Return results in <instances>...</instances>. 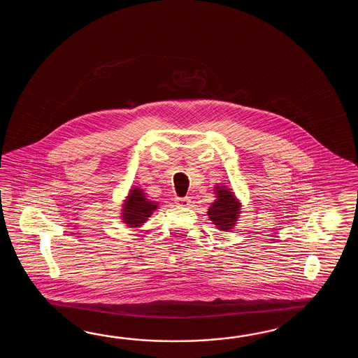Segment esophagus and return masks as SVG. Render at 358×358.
I'll list each match as a JSON object with an SVG mask.
<instances>
[{"instance_id":"34e87169","label":"esophagus","mask_w":358,"mask_h":358,"mask_svg":"<svg viewBox=\"0 0 358 358\" xmlns=\"http://www.w3.org/2000/svg\"><path fill=\"white\" fill-rule=\"evenodd\" d=\"M176 203L178 206H180V207H188L190 205V198H176Z\"/></svg>"}]
</instances>
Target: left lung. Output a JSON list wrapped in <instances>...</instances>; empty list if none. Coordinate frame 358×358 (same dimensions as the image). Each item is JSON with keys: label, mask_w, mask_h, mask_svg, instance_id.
<instances>
[{"label": "left lung", "mask_w": 358, "mask_h": 358, "mask_svg": "<svg viewBox=\"0 0 358 358\" xmlns=\"http://www.w3.org/2000/svg\"><path fill=\"white\" fill-rule=\"evenodd\" d=\"M216 199L208 208V217L217 229L228 231L236 227V221L241 213V203L236 199L233 192H230L225 185L215 187Z\"/></svg>", "instance_id": "left-lung-1"}]
</instances>
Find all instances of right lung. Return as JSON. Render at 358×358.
I'll list each match as a JSON object with an SVG mask.
<instances>
[{"instance_id":"1","label":"right lung","mask_w":358,"mask_h":358,"mask_svg":"<svg viewBox=\"0 0 358 358\" xmlns=\"http://www.w3.org/2000/svg\"><path fill=\"white\" fill-rule=\"evenodd\" d=\"M156 208L157 203L147 199L143 189L133 187L122 205V222H125L128 228L142 227Z\"/></svg>"}]
</instances>
